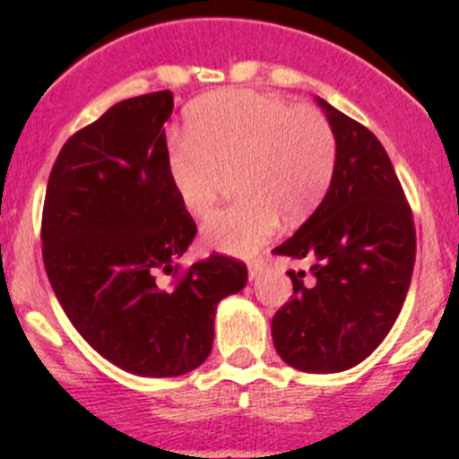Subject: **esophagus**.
I'll use <instances>...</instances> for the list:
<instances>
[{
  "label": "esophagus",
  "instance_id": "34e87169",
  "mask_svg": "<svg viewBox=\"0 0 459 459\" xmlns=\"http://www.w3.org/2000/svg\"><path fill=\"white\" fill-rule=\"evenodd\" d=\"M266 268V257H255L248 262V277L251 280H255L257 275H262V271Z\"/></svg>",
  "mask_w": 459,
  "mask_h": 459
}]
</instances>
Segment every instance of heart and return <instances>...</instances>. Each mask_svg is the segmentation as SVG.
<instances>
[{"label": "heart", "mask_w": 459, "mask_h": 459, "mask_svg": "<svg viewBox=\"0 0 459 459\" xmlns=\"http://www.w3.org/2000/svg\"><path fill=\"white\" fill-rule=\"evenodd\" d=\"M186 137L170 146L166 173L184 211L204 217L215 206L224 175L235 170L242 200L204 224L217 251L251 255L280 224L307 220L326 193L337 161L331 124L311 106L253 91L202 97L186 115Z\"/></svg>", "instance_id": "1"}]
</instances>
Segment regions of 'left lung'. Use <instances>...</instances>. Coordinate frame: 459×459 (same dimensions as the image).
<instances>
[{
  "mask_svg": "<svg viewBox=\"0 0 459 459\" xmlns=\"http://www.w3.org/2000/svg\"><path fill=\"white\" fill-rule=\"evenodd\" d=\"M337 140L331 186L275 255L311 262L289 271L293 295L273 317L289 367L340 373L367 359L395 324L415 264L413 212L377 137L317 97Z\"/></svg>",
  "mask_w": 459,
  "mask_h": 459,
  "instance_id": "1",
  "label": "left lung"
}]
</instances>
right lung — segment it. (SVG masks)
<instances>
[{
	"instance_id": "1",
	"label": "right lung",
	"mask_w": 459,
	"mask_h": 459,
	"mask_svg": "<svg viewBox=\"0 0 459 459\" xmlns=\"http://www.w3.org/2000/svg\"><path fill=\"white\" fill-rule=\"evenodd\" d=\"M173 92L110 106L59 151L46 186L41 255L64 313L115 367L178 377L212 349L217 304L247 264L211 255L179 273L197 233L166 173ZM160 274H173L164 287Z\"/></svg>"
}]
</instances>
